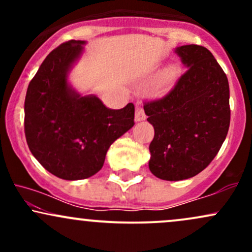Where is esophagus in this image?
<instances>
[{"instance_id": "esophagus-1", "label": "esophagus", "mask_w": 252, "mask_h": 252, "mask_svg": "<svg viewBox=\"0 0 252 252\" xmlns=\"http://www.w3.org/2000/svg\"><path fill=\"white\" fill-rule=\"evenodd\" d=\"M135 120L137 122L146 120V114H144V110L141 105H136V111H135Z\"/></svg>"}]
</instances>
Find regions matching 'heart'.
I'll return each instance as SVG.
<instances>
[{
	"mask_svg": "<svg viewBox=\"0 0 252 252\" xmlns=\"http://www.w3.org/2000/svg\"><path fill=\"white\" fill-rule=\"evenodd\" d=\"M179 74V67L176 65H170L164 70L162 73H161L160 79H158V92L162 94V92H166L167 90L170 89V86L173 85L175 82V79L178 78Z\"/></svg>",
	"mask_w": 252,
	"mask_h": 252,
	"instance_id": "1",
	"label": "heart"
}]
</instances>
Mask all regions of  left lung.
<instances>
[{
  "label": "left lung",
  "mask_w": 252,
  "mask_h": 252,
  "mask_svg": "<svg viewBox=\"0 0 252 252\" xmlns=\"http://www.w3.org/2000/svg\"><path fill=\"white\" fill-rule=\"evenodd\" d=\"M175 53L187 71L163 98L144 102L155 135L150 142L149 169L167 181L189 179L216 158L230 126V89L212 53L198 45Z\"/></svg>",
  "instance_id": "left-lung-1"
}]
</instances>
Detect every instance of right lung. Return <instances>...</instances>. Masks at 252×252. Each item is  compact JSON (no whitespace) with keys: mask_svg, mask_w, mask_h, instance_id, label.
I'll return each mask as SVG.
<instances>
[{"mask_svg":"<svg viewBox=\"0 0 252 252\" xmlns=\"http://www.w3.org/2000/svg\"><path fill=\"white\" fill-rule=\"evenodd\" d=\"M82 40L62 43L46 57L28 85L25 135L34 158L63 180H82L102 169L108 149L134 126L135 106L106 108L82 96L67 82L83 52Z\"/></svg>","mask_w":252,"mask_h":252,"instance_id":"obj_1","label":"right lung"}]
</instances>
